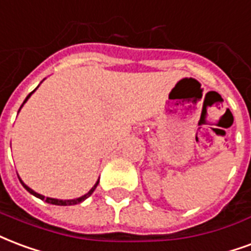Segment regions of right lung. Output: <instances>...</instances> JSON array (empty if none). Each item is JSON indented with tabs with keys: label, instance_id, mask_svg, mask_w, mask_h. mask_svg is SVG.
Returning <instances> with one entry per match:
<instances>
[{
	"label": "right lung",
	"instance_id": "obj_1",
	"mask_svg": "<svg viewBox=\"0 0 251 251\" xmlns=\"http://www.w3.org/2000/svg\"><path fill=\"white\" fill-rule=\"evenodd\" d=\"M34 90H36V89H34ZM34 90H33V92H31V93H34ZM31 93H30V94H29V96H27L26 98H25V101H24V103H25V102L27 101V98L30 97ZM24 103H22V105H24ZM22 105H21V107H22ZM21 107H20V109H21ZM20 182L22 183V186L25 187V189H26L27 192L30 193V194H33V196H36L37 198H40V200H44V201L48 202V203H51V205H59V206H68V205H77V203H79V202L85 201V200H86L88 197L92 196L93 192L96 190V187H97V185H98V182H100V181H97V183H96V185H94V186L92 187V190H90V192H89L88 194H85V196L79 197V198H77V200H68V201H62V200H54V198H49V197L41 196V194H38V193L33 192V190H31V189H30V187H27L26 185H25V183L22 182L21 179H20Z\"/></svg>",
	"mask_w": 251,
	"mask_h": 251
}]
</instances>
